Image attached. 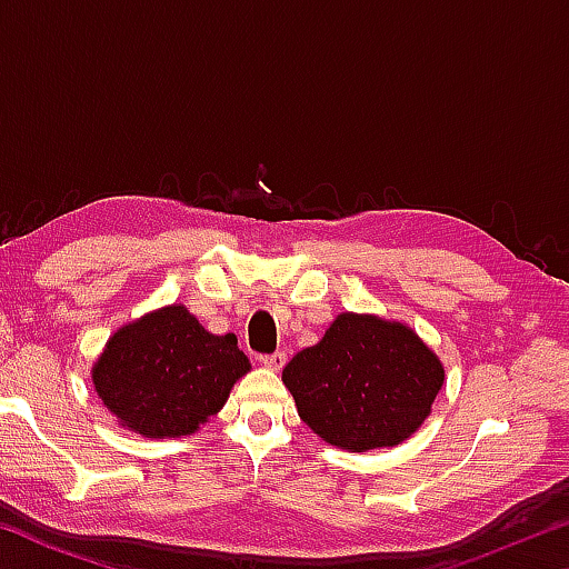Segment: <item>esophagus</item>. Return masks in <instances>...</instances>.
I'll return each mask as SVG.
<instances>
[{"label":"esophagus","mask_w":569,"mask_h":569,"mask_svg":"<svg viewBox=\"0 0 569 569\" xmlns=\"http://www.w3.org/2000/svg\"><path fill=\"white\" fill-rule=\"evenodd\" d=\"M258 361H261V366H266V369H273V371H278V369H283V363H286V353H283V351L263 353V356H258Z\"/></svg>","instance_id":"esophagus-1"}]
</instances>
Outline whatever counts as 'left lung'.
Returning a JSON list of instances; mask_svg holds the SVG:
<instances>
[{"label":"left lung","instance_id":"obj_1","mask_svg":"<svg viewBox=\"0 0 569 569\" xmlns=\"http://www.w3.org/2000/svg\"><path fill=\"white\" fill-rule=\"evenodd\" d=\"M298 417L331 447H397L431 413L445 366L409 326L341 313L283 369Z\"/></svg>","mask_w":569,"mask_h":569}]
</instances>
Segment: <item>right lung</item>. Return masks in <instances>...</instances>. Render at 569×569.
<instances>
[{
	"instance_id": "1",
	"label": "right lung",
	"mask_w": 569,
	"mask_h": 569,
	"mask_svg": "<svg viewBox=\"0 0 569 569\" xmlns=\"http://www.w3.org/2000/svg\"><path fill=\"white\" fill-rule=\"evenodd\" d=\"M248 371L233 333L206 331L176 303L114 331L92 366V383L122 427L166 439L198 431Z\"/></svg>"
}]
</instances>
